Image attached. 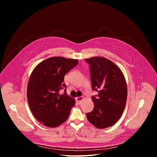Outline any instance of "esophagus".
<instances>
[{"mask_svg": "<svg viewBox=\"0 0 157 157\" xmlns=\"http://www.w3.org/2000/svg\"><path fill=\"white\" fill-rule=\"evenodd\" d=\"M82 99H83V98H82V97H77V98H76V102H78V104H81V102Z\"/></svg>", "mask_w": 157, "mask_h": 157, "instance_id": "esophagus-1", "label": "esophagus"}]
</instances>
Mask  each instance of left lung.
Masks as SVG:
<instances>
[{"instance_id":"1","label":"left lung","mask_w":157,"mask_h":157,"mask_svg":"<svg viewBox=\"0 0 157 157\" xmlns=\"http://www.w3.org/2000/svg\"><path fill=\"white\" fill-rule=\"evenodd\" d=\"M90 66L94 109L87 113L89 122L98 128L114 125L124 110L127 98V83L123 73L113 61L101 56L86 59Z\"/></svg>"}]
</instances>
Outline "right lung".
I'll return each mask as SVG.
<instances>
[{
  "mask_svg": "<svg viewBox=\"0 0 157 157\" xmlns=\"http://www.w3.org/2000/svg\"><path fill=\"white\" fill-rule=\"evenodd\" d=\"M78 63L76 59L49 58L36 66L27 85V99L34 117L43 125L56 127L68 119L75 99L66 93L65 75ZM65 88L61 95L60 90Z\"/></svg>",
  "mask_w": 157,
  "mask_h": 157,
  "instance_id": "1",
  "label": "right lung"
}]
</instances>
